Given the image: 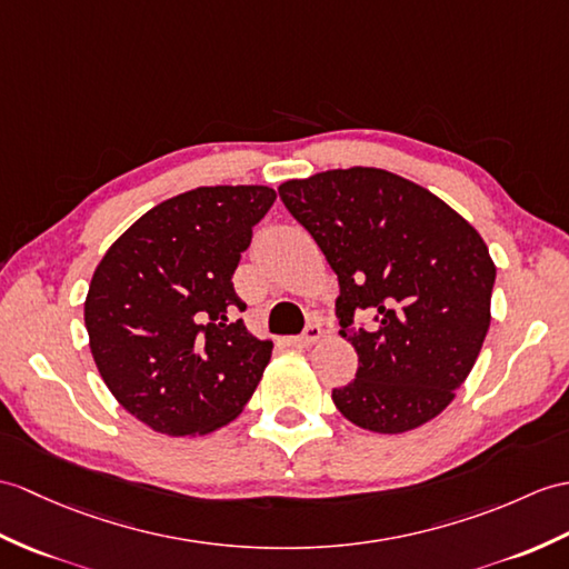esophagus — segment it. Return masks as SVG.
Listing matches in <instances>:
<instances>
[{"label":"esophagus","mask_w":569,"mask_h":569,"mask_svg":"<svg viewBox=\"0 0 569 569\" xmlns=\"http://www.w3.org/2000/svg\"><path fill=\"white\" fill-rule=\"evenodd\" d=\"M322 335H325L322 325H320V322H310V325L306 327V332H302L300 337L293 339V345H296V347H312V345H317V341L322 339Z\"/></svg>","instance_id":"34e87169"}]
</instances>
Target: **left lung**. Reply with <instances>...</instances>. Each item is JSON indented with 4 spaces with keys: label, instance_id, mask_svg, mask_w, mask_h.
I'll list each match as a JSON object with an SVG mask.
<instances>
[{
    "label": "left lung",
    "instance_id": "obj_1",
    "mask_svg": "<svg viewBox=\"0 0 569 569\" xmlns=\"http://www.w3.org/2000/svg\"><path fill=\"white\" fill-rule=\"evenodd\" d=\"M339 279V335L359 371L332 390L351 425L405 433L453 402L490 329L497 267L472 224L429 189L376 167L279 187ZM371 313L368 328L358 317Z\"/></svg>",
    "mask_w": 569,
    "mask_h": 569
}]
</instances>
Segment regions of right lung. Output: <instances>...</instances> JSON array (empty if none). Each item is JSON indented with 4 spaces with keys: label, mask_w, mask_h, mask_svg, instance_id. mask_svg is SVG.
Listing matches in <instances>:
<instances>
[{
    "label": "right lung",
    "mask_w": 569,
    "mask_h": 569,
    "mask_svg": "<svg viewBox=\"0 0 569 569\" xmlns=\"http://www.w3.org/2000/svg\"><path fill=\"white\" fill-rule=\"evenodd\" d=\"M269 187H198L150 208L91 276L84 325L126 412L167 436H203L242 412L273 345L247 332L232 288Z\"/></svg>",
    "instance_id": "obj_1"
}]
</instances>
